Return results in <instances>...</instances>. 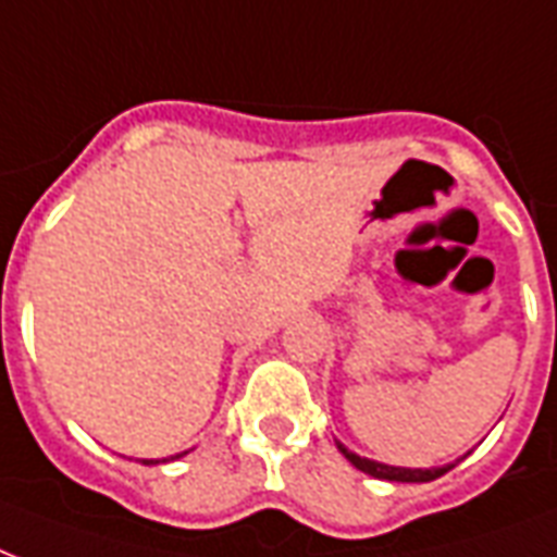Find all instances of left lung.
I'll return each instance as SVG.
<instances>
[{"mask_svg":"<svg viewBox=\"0 0 557 557\" xmlns=\"http://www.w3.org/2000/svg\"><path fill=\"white\" fill-rule=\"evenodd\" d=\"M338 449H342V456H345L347 461L356 467V470H362V473H368V476H373V479H388V482H432V479L444 476L447 470H453V465H449V467H432V470L392 467V465H380V461H371V458L356 456V453H350L345 444H338Z\"/></svg>","mask_w":557,"mask_h":557,"instance_id":"8db88e82","label":"left lung"}]
</instances>
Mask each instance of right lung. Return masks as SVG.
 Instances as JSON below:
<instances>
[{
    "label": "right lung",
    "instance_id": "obj_1",
    "mask_svg": "<svg viewBox=\"0 0 557 557\" xmlns=\"http://www.w3.org/2000/svg\"><path fill=\"white\" fill-rule=\"evenodd\" d=\"M146 465H154V461H146Z\"/></svg>",
    "mask_w": 557,
    "mask_h": 557
}]
</instances>
